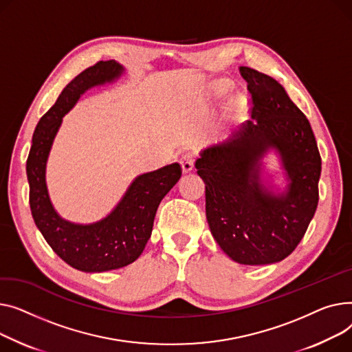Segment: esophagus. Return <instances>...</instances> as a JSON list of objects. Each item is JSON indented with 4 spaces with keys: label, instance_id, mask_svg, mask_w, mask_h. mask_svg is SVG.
Masks as SVG:
<instances>
[{
    "label": "esophagus",
    "instance_id": "esophagus-1",
    "mask_svg": "<svg viewBox=\"0 0 352 352\" xmlns=\"http://www.w3.org/2000/svg\"><path fill=\"white\" fill-rule=\"evenodd\" d=\"M180 164H182V169H183L184 173L190 172V170L193 169V164H195V156H193V153L188 152V153L182 155V157H180Z\"/></svg>",
    "mask_w": 352,
    "mask_h": 352
}]
</instances>
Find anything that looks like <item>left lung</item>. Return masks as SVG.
Instances as JSON below:
<instances>
[{
	"label": "left lung",
	"mask_w": 352,
	"mask_h": 352,
	"mask_svg": "<svg viewBox=\"0 0 352 352\" xmlns=\"http://www.w3.org/2000/svg\"><path fill=\"white\" fill-rule=\"evenodd\" d=\"M252 118L196 162L206 183V217L221 250L240 264L260 265L290 256L318 206L321 156L305 115L278 82L241 67ZM270 147L282 155L291 184L276 197L259 183L258 162Z\"/></svg>",
	"instance_id": "1"
}]
</instances>
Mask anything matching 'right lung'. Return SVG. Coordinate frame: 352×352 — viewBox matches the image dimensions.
<instances>
[{
	"instance_id": "right-lung-1",
	"label": "right lung",
	"mask_w": 352,
	"mask_h": 352,
	"mask_svg": "<svg viewBox=\"0 0 352 352\" xmlns=\"http://www.w3.org/2000/svg\"><path fill=\"white\" fill-rule=\"evenodd\" d=\"M123 68L115 60H99L75 76L54 107L39 119L27 159L30 208L34 221L51 249L71 267L102 273L133 263L151 239L162 199L182 176L179 163L138 176L115 210L94 224H74L54 210L45 183L52 140L64 116L91 87L116 79Z\"/></svg>"
}]
</instances>
